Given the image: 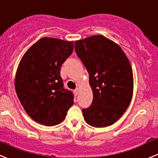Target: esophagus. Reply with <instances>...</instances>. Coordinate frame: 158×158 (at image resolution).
<instances>
[{
    "label": "esophagus",
    "mask_w": 158,
    "mask_h": 158,
    "mask_svg": "<svg viewBox=\"0 0 158 158\" xmlns=\"http://www.w3.org/2000/svg\"><path fill=\"white\" fill-rule=\"evenodd\" d=\"M73 92H74L75 95H78V93H79V89H76L74 91H73Z\"/></svg>",
    "instance_id": "esophagus-1"
}]
</instances>
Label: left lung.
Wrapping results in <instances>:
<instances>
[{"instance_id":"8db88e82","label":"left lung","mask_w":158,"mask_h":158,"mask_svg":"<svg viewBox=\"0 0 158 158\" xmlns=\"http://www.w3.org/2000/svg\"><path fill=\"white\" fill-rule=\"evenodd\" d=\"M75 52L89 74L93 100L82 109L89 125L107 127L123 115L133 92L132 69L118 44L102 35L75 42Z\"/></svg>"}]
</instances>
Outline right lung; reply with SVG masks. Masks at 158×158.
Listing matches in <instances>:
<instances>
[{
  "label": "right lung",
  "mask_w": 158,
  "mask_h": 158,
  "mask_svg": "<svg viewBox=\"0 0 158 158\" xmlns=\"http://www.w3.org/2000/svg\"><path fill=\"white\" fill-rule=\"evenodd\" d=\"M73 42L43 37L22 58L15 76V91L33 120L47 126L62 122L73 104V94L64 88L62 64L72 54Z\"/></svg>",
  "instance_id": "right-lung-1"
}]
</instances>
